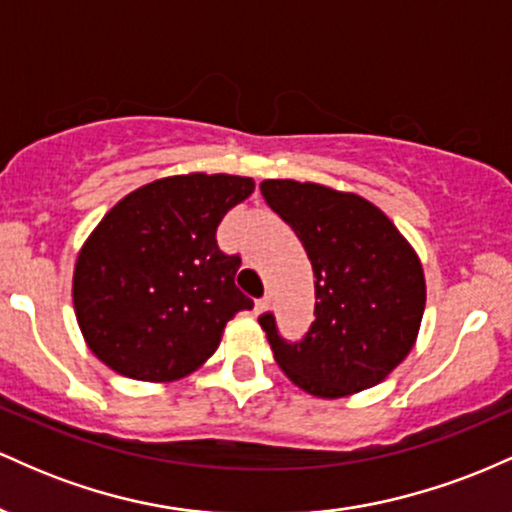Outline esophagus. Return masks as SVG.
<instances>
[{"label": "esophagus", "instance_id": "esophagus-1", "mask_svg": "<svg viewBox=\"0 0 512 512\" xmlns=\"http://www.w3.org/2000/svg\"><path fill=\"white\" fill-rule=\"evenodd\" d=\"M255 310H257V313H267L269 298H260V301H255Z\"/></svg>", "mask_w": 512, "mask_h": 512}]
</instances>
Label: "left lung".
<instances>
[{"label":"left lung","instance_id":"8db88e82","mask_svg":"<svg viewBox=\"0 0 512 512\" xmlns=\"http://www.w3.org/2000/svg\"><path fill=\"white\" fill-rule=\"evenodd\" d=\"M264 202L293 228L315 274V320L301 342L262 315L276 363L313 397L383 383L419 337L426 279L419 255L368 199L317 182L264 180Z\"/></svg>","mask_w":512,"mask_h":512}]
</instances>
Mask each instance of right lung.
Returning <instances> with one entry per match:
<instances>
[{
	"mask_svg": "<svg viewBox=\"0 0 512 512\" xmlns=\"http://www.w3.org/2000/svg\"><path fill=\"white\" fill-rule=\"evenodd\" d=\"M255 192L226 173L170 175L122 197L81 245L72 298L88 349L115 373L173 383L219 349L252 301L236 286L238 255L216 228Z\"/></svg>",
	"mask_w": 512,
	"mask_h": 512,
	"instance_id": "1",
	"label": "right lung"
}]
</instances>
